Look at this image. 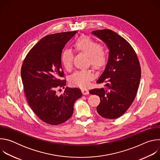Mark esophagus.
Returning <instances> with one entry per match:
<instances>
[{
	"label": "esophagus",
	"instance_id": "obj_1",
	"mask_svg": "<svg viewBox=\"0 0 160 160\" xmlns=\"http://www.w3.org/2000/svg\"><path fill=\"white\" fill-rule=\"evenodd\" d=\"M82 94H83V95H87V94H89L88 90V89H87V88H82Z\"/></svg>",
	"mask_w": 160,
	"mask_h": 160
}]
</instances>
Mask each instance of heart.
I'll list each match as a JSON object with an SVG mask.
<instances>
[{"label": "heart", "mask_w": 160, "mask_h": 160, "mask_svg": "<svg viewBox=\"0 0 160 160\" xmlns=\"http://www.w3.org/2000/svg\"><path fill=\"white\" fill-rule=\"evenodd\" d=\"M75 49L82 52L88 57L90 64L93 67L101 68L106 62V54L101 49V45L96 41L88 37L82 36L78 38L74 43ZM73 54L71 49L64 50L61 55V63L67 70H70L72 67ZM94 77V74L90 70H80L75 72L70 77L72 85L79 87H87Z\"/></svg>", "instance_id": "heart-1"}]
</instances>
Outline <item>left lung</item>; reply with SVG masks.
I'll return each instance as SVG.
<instances>
[{"label": "left lung", "mask_w": 160, "mask_h": 160, "mask_svg": "<svg viewBox=\"0 0 160 160\" xmlns=\"http://www.w3.org/2000/svg\"><path fill=\"white\" fill-rule=\"evenodd\" d=\"M92 34L105 43L109 54L105 69L97 80L98 83H106L107 88H94L89 93L101 99L97 107L100 116L116 119L126 112L136 96L141 77L139 61L130 44L115 32L104 29Z\"/></svg>", "instance_id": "8db88e82"}]
</instances>
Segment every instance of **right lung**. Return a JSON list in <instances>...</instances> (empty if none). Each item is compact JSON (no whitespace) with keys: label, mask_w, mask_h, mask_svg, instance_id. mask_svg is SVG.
Returning <instances> with one entry per match:
<instances>
[{"label":"right lung","mask_w":160,"mask_h":160,"mask_svg":"<svg viewBox=\"0 0 160 160\" xmlns=\"http://www.w3.org/2000/svg\"><path fill=\"white\" fill-rule=\"evenodd\" d=\"M54 33L43 37L29 51L22 63L21 75L28 103L43 122L52 125L61 124L73 115L75 101L82 97L78 88L66 87L60 96L59 87L66 80L61 66V54L66 43L77 33Z\"/></svg>","instance_id":"obj_1"}]
</instances>
